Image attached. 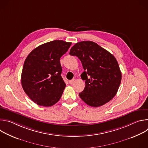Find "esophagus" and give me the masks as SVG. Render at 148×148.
<instances>
[{"mask_svg": "<svg viewBox=\"0 0 148 148\" xmlns=\"http://www.w3.org/2000/svg\"><path fill=\"white\" fill-rule=\"evenodd\" d=\"M74 79H71V80H70V81H69V84H73V83H74Z\"/></svg>", "mask_w": 148, "mask_h": 148, "instance_id": "34e87169", "label": "esophagus"}]
</instances>
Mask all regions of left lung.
<instances>
[{"label": "left lung", "instance_id": "left-lung-1", "mask_svg": "<svg viewBox=\"0 0 148 148\" xmlns=\"http://www.w3.org/2000/svg\"><path fill=\"white\" fill-rule=\"evenodd\" d=\"M70 54L81 61L84 71L82 79L86 87L79 94L81 99L92 107H98L116 95L122 74L115 57L107 50L91 41H83L73 46Z\"/></svg>", "mask_w": 148, "mask_h": 148}]
</instances>
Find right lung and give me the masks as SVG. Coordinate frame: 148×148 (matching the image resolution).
<instances>
[{
	"mask_svg": "<svg viewBox=\"0 0 148 148\" xmlns=\"http://www.w3.org/2000/svg\"><path fill=\"white\" fill-rule=\"evenodd\" d=\"M71 45L51 41L34 49L26 58L21 82L25 93L37 105L51 107L60 100L66 86L60 60Z\"/></svg>",
	"mask_w": 148,
	"mask_h": 148,
	"instance_id": "right-lung-1",
	"label": "right lung"
}]
</instances>
